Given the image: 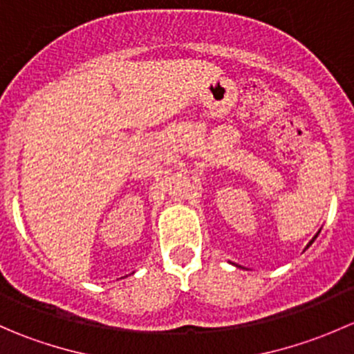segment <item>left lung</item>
Instances as JSON below:
<instances>
[{"instance_id":"left-lung-1","label":"left lung","mask_w":354,"mask_h":354,"mask_svg":"<svg viewBox=\"0 0 354 354\" xmlns=\"http://www.w3.org/2000/svg\"><path fill=\"white\" fill-rule=\"evenodd\" d=\"M317 234H319V233H317ZM317 234H315V238H317ZM315 238H313V240H315ZM313 240H312V241H310V243H308V246H310V245H312V243H313Z\"/></svg>"}]
</instances>
